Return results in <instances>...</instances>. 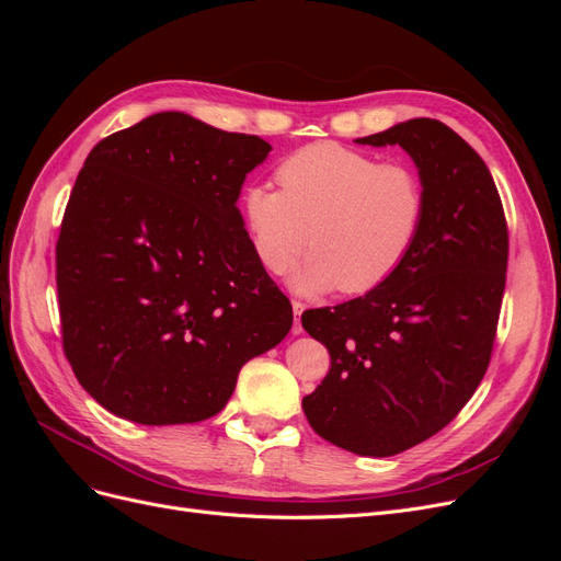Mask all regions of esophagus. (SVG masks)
Instances as JSON below:
<instances>
[{
  "mask_svg": "<svg viewBox=\"0 0 561 561\" xmlns=\"http://www.w3.org/2000/svg\"><path fill=\"white\" fill-rule=\"evenodd\" d=\"M304 304L301 301H293V311H295V322H293V334H301L304 328H301V313H304Z\"/></svg>",
  "mask_w": 561,
  "mask_h": 561,
  "instance_id": "1",
  "label": "esophagus"
}]
</instances>
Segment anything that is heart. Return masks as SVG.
I'll return each mask as SVG.
<instances>
[{
  "mask_svg": "<svg viewBox=\"0 0 561 561\" xmlns=\"http://www.w3.org/2000/svg\"><path fill=\"white\" fill-rule=\"evenodd\" d=\"M280 190L252 184L241 196L254 252L283 274L313 245L293 276L301 293L367 295L393 278L426 222V182L414 165L381 161L342 142H311L278 168Z\"/></svg>",
  "mask_w": 561,
  "mask_h": 561,
  "instance_id": "b5f03b06",
  "label": "heart"
}]
</instances>
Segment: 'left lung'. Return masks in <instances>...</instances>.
Here are the masks:
<instances>
[{"instance_id":"8db88e82","label":"left lung","mask_w":561,"mask_h":561,"mask_svg":"<svg viewBox=\"0 0 561 561\" xmlns=\"http://www.w3.org/2000/svg\"><path fill=\"white\" fill-rule=\"evenodd\" d=\"M355 142L400 145L426 182V222L398 274L301 325L330 371L301 400L311 428L360 456H396L443 431L478 390L494 348L507 225L486 163L437 118Z\"/></svg>"}]
</instances>
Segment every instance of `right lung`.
Segmentation results:
<instances>
[{"label":"right lung","mask_w":561,"mask_h":561,"mask_svg":"<svg viewBox=\"0 0 561 561\" xmlns=\"http://www.w3.org/2000/svg\"><path fill=\"white\" fill-rule=\"evenodd\" d=\"M271 145L182 112L100 140L56 245L62 348L107 412L175 426L215 416L241 367L280 344L293 304L236 201Z\"/></svg>","instance_id":"add662e5"}]
</instances>
